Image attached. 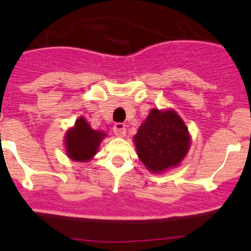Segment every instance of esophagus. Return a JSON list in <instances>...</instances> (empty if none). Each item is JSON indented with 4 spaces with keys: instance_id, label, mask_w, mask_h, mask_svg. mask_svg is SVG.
<instances>
[{
    "instance_id": "esophagus-1",
    "label": "esophagus",
    "mask_w": 251,
    "mask_h": 251,
    "mask_svg": "<svg viewBox=\"0 0 251 251\" xmlns=\"http://www.w3.org/2000/svg\"><path fill=\"white\" fill-rule=\"evenodd\" d=\"M113 131L118 137H124V135L126 134V125L123 123H117L116 125H114Z\"/></svg>"
}]
</instances>
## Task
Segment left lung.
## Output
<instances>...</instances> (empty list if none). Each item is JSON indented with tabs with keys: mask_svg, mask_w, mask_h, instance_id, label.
<instances>
[{
	"mask_svg": "<svg viewBox=\"0 0 251 251\" xmlns=\"http://www.w3.org/2000/svg\"><path fill=\"white\" fill-rule=\"evenodd\" d=\"M134 143L144 165L157 174L183 160L190 148V135L175 111L152 109L134 135Z\"/></svg>",
	"mask_w": 251,
	"mask_h": 251,
	"instance_id": "obj_1",
	"label": "left lung"
}]
</instances>
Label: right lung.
<instances>
[{"label":"right lung","instance_id":"1","mask_svg":"<svg viewBox=\"0 0 251 251\" xmlns=\"http://www.w3.org/2000/svg\"><path fill=\"white\" fill-rule=\"evenodd\" d=\"M105 135L103 132L92 128L82 117L79 118L75 122V126L66 134L67 154L76 162H87L97 153Z\"/></svg>","mask_w":251,"mask_h":251}]
</instances>
